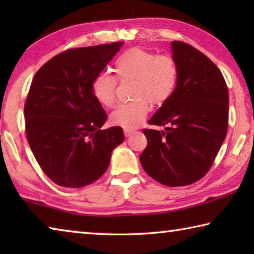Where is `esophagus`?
<instances>
[{
	"label": "esophagus",
	"instance_id": "esophagus-1",
	"mask_svg": "<svg viewBox=\"0 0 254 254\" xmlns=\"http://www.w3.org/2000/svg\"><path fill=\"white\" fill-rule=\"evenodd\" d=\"M133 133H134V131H133V130H124V135H126L127 137L130 136L131 134H133Z\"/></svg>",
	"mask_w": 254,
	"mask_h": 254
}]
</instances>
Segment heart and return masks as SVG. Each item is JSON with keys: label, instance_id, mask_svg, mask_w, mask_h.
I'll return each instance as SVG.
<instances>
[{"label": "heart", "instance_id": "b5f03b06", "mask_svg": "<svg viewBox=\"0 0 254 254\" xmlns=\"http://www.w3.org/2000/svg\"><path fill=\"white\" fill-rule=\"evenodd\" d=\"M115 76L101 72L92 81V94L101 105L113 106L118 80H132L131 96L134 100L119 105L111 114L115 127L133 130L143 122L150 110L149 103L160 105L173 96L177 87L179 68L170 55L132 48L114 62Z\"/></svg>", "mask_w": 254, "mask_h": 254}]
</instances>
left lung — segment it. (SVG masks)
I'll use <instances>...</instances> for the list:
<instances>
[{"label":"left lung","mask_w":254,"mask_h":254,"mask_svg":"<svg viewBox=\"0 0 254 254\" xmlns=\"http://www.w3.org/2000/svg\"><path fill=\"white\" fill-rule=\"evenodd\" d=\"M177 87L149 120L166 131L144 128L148 144L140 162L150 177L169 187L187 186L208 173L229 124V91L222 72L199 50L173 41Z\"/></svg>","instance_id":"8db88e82"}]
</instances>
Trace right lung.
<instances>
[{"label": "right lung", "mask_w": 254, "mask_h": 254, "mask_svg": "<svg viewBox=\"0 0 254 254\" xmlns=\"http://www.w3.org/2000/svg\"><path fill=\"white\" fill-rule=\"evenodd\" d=\"M124 44L81 47L48 60L34 75L24 104L25 132L41 169L55 184L80 188L102 177L123 130H101L107 115L92 81Z\"/></svg>", "instance_id": "obj_1"}]
</instances>
